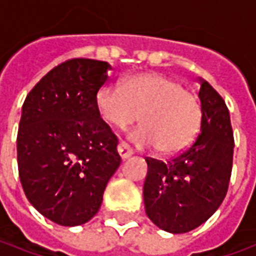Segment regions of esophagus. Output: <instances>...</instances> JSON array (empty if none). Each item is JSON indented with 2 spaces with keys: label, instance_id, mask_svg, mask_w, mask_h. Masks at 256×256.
<instances>
[{
  "label": "esophagus",
  "instance_id": "esophagus-1",
  "mask_svg": "<svg viewBox=\"0 0 256 256\" xmlns=\"http://www.w3.org/2000/svg\"><path fill=\"white\" fill-rule=\"evenodd\" d=\"M118 154L122 158V160H126L128 158H130V156L133 155V150H130L124 142H120V144L118 145Z\"/></svg>",
  "mask_w": 256,
  "mask_h": 256
}]
</instances>
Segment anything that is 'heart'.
<instances>
[{"mask_svg": "<svg viewBox=\"0 0 256 256\" xmlns=\"http://www.w3.org/2000/svg\"><path fill=\"white\" fill-rule=\"evenodd\" d=\"M100 116L118 128L140 120L128 134L138 148H158L163 155L186 150L198 134L202 110L198 98L181 84L159 74L130 78L123 88L104 86L97 93Z\"/></svg>", "mask_w": 256, "mask_h": 256, "instance_id": "1", "label": "heart"}]
</instances>
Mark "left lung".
<instances>
[{"instance_id":"8db88e82","label":"left lung","mask_w":256,"mask_h":256,"mask_svg":"<svg viewBox=\"0 0 256 256\" xmlns=\"http://www.w3.org/2000/svg\"><path fill=\"white\" fill-rule=\"evenodd\" d=\"M200 133L182 154L168 162L146 159L145 212L159 229L186 233L218 210L228 192L233 163V130L225 101L200 79Z\"/></svg>"}]
</instances>
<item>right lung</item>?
<instances>
[{"instance_id":"obj_1","label":"right lung","mask_w":256,"mask_h":256,"mask_svg":"<svg viewBox=\"0 0 256 256\" xmlns=\"http://www.w3.org/2000/svg\"><path fill=\"white\" fill-rule=\"evenodd\" d=\"M111 68L92 58L58 64L32 88L22 108L20 182L32 207L58 225L92 220L120 164L118 138L97 108V92Z\"/></svg>"}]
</instances>
